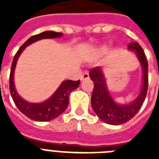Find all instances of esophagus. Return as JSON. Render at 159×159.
Wrapping results in <instances>:
<instances>
[{
  "instance_id": "obj_1",
  "label": "esophagus",
  "mask_w": 159,
  "mask_h": 159,
  "mask_svg": "<svg viewBox=\"0 0 159 159\" xmlns=\"http://www.w3.org/2000/svg\"><path fill=\"white\" fill-rule=\"evenodd\" d=\"M89 73L87 72H85L81 76V81H85V80H88L89 79Z\"/></svg>"
}]
</instances>
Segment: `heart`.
Wrapping results in <instances>:
<instances>
[{"instance_id":"b5f03b06","label":"heart","mask_w":159,"mask_h":159,"mask_svg":"<svg viewBox=\"0 0 159 159\" xmlns=\"http://www.w3.org/2000/svg\"><path fill=\"white\" fill-rule=\"evenodd\" d=\"M106 49H107V48H106V47H104V48H102V52H105V51H106Z\"/></svg>"}]
</instances>
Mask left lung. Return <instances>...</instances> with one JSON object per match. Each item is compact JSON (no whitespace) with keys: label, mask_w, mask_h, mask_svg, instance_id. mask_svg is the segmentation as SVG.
I'll list each match as a JSON object with an SVG mask.
<instances>
[{"label":"left lung","mask_w":159,"mask_h":159,"mask_svg":"<svg viewBox=\"0 0 159 159\" xmlns=\"http://www.w3.org/2000/svg\"><path fill=\"white\" fill-rule=\"evenodd\" d=\"M128 49L134 51L136 57L140 62L143 72L140 92L133 102L119 104L113 99L106 85L102 67L92 68L89 72V77L94 82L92 95V109L103 122L112 125H122L133 118L140 110L148 91V62L143 48L138 42H131L129 43Z\"/></svg>","instance_id":"1"}]
</instances>
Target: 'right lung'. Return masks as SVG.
Returning a JSON list of instances; mask_svg holds the SVG:
<instances>
[{"label": "right lung", "instance_id": "right-lung-1", "mask_svg": "<svg viewBox=\"0 0 159 159\" xmlns=\"http://www.w3.org/2000/svg\"><path fill=\"white\" fill-rule=\"evenodd\" d=\"M62 36V33H58L54 31H44L39 34H35L24 43L23 45L20 48L14 57L13 62L11 64V74H10V91H11V97L20 111L33 120L41 121V122L49 121L56 119L61 114L63 113L68 106L70 93L78 87L80 80L63 81L60 84L58 88L55 91L54 93L48 100H46L45 102L41 103H32L24 100L16 91L15 82H14V74H15L16 63L21 53L25 50V48L27 46L31 43L44 39L60 38Z\"/></svg>", "mask_w": 159, "mask_h": 159}]
</instances>
